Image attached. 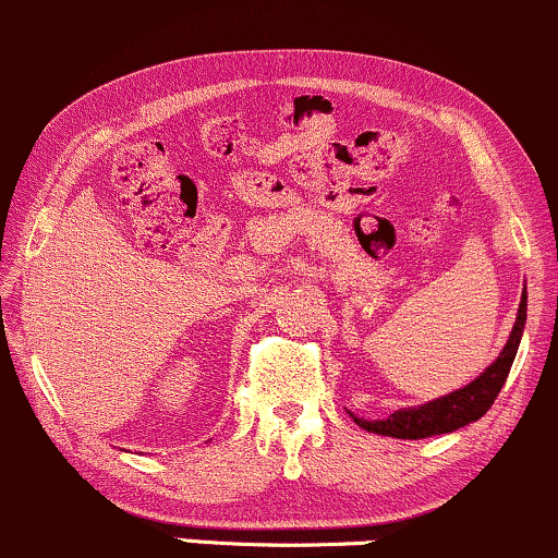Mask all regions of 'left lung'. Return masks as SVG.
Returning a JSON list of instances; mask_svg holds the SVG:
<instances>
[{"mask_svg":"<svg viewBox=\"0 0 558 558\" xmlns=\"http://www.w3.org/2000/svg\"><path fill=\"white\" fill-rule=\"evenodd\" d=\"M524 322H527V292L522 290V303H519L517 322L511 327L509 340H506L504 350L498 353V359L480 374L477 379H472L461 390L448 392V396L429 400V403L411 405V409H398L392 411L387 418H361L355 414L353 422L361 429L374 432V435L385 437H398V440H422V437H435V435H448L466 424L477 422L487 414V409L493 405V400L498 398L500 387H504L506 377L511 372V363L517 359L519 342L524 335Z\"/></svg>","mask_w":558,"mask_h":558,"instance_id":"obj_1","label":"left lung"}]
</instances>
